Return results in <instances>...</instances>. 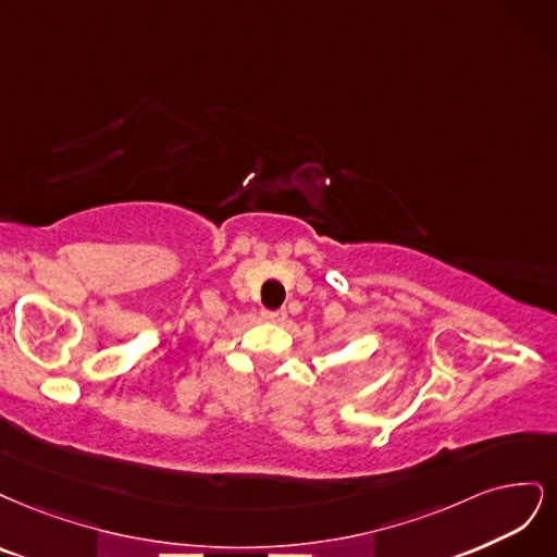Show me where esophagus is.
<instances>
[{
	"label": "esophagus",
	"instance_id": "1",
	"mask_svg": "<svg viewBox=\"0 0 557 557\" xmlns=\"http://www.w3.org/2000/svg\"><path fill=\"white\" fill-rule=\"evenodd\" d=\"M261 317L265 321H271V324H282V321H286V312L284 310H263Z\"/></svg>",
	"mask_w": 557,
	"mask_h": 557
}]
</instances>
